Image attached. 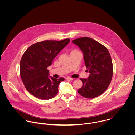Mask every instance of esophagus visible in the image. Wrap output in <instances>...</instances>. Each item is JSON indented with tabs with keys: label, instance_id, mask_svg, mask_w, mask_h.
Instances as JSON below:
<instances>
[{
	"label": "esophagus",
	"instance_id": "obj_1",
	"mask_svg": "<svg viewBox=\"0 0 135 135\" xmlns=\"http://www.w3.org/2000/svg\"><path fill=\"white\" fill-rule=\"evenodd\" d=\"M66 79L68 80H73V78H71V77H68L66 78Z\"/></svg>",
	"mask_w": 135,
	"mask_h": 135
}]
</instances>
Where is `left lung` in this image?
<instances>
[{
    "mask_svg": "<svg viewBox=\"0 0 135 135\" xmlns=\"http://www.w3.org/2000/svg\"><path fill=\"white\" fill-rule=\"evenodd\" d=\"M72 42L82 51L85 65L90 73L87 78H80L83 86L78 93L86 98L99 96L107 90L113 76L110 54L105 46L89 37L76 39Z\"/></svg>",
    "mask_w": 135,
    "mask_h": 135,
    "instance_id": "8db88e82",
    "label": "left lung"
}]
</instances>
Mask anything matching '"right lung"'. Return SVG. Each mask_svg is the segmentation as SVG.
<instances>
[{"instance_id": "1", "label": "right lung", "mask_w": 135, "mask_h": 135, "mask_svg": "<svg viewBox=\"0 0 135 135\" xmlns=\"http://www.w3.org/2000/svg\"><path fill=\"white\" fill-rule=\"evenodd\" d=\"M70 40H45L33 44L25 51L20 61V76L31 94L41 100H48L58 94L59 85L64 78L49 76L47 68Z\"/></svg>"}]
</instances>
